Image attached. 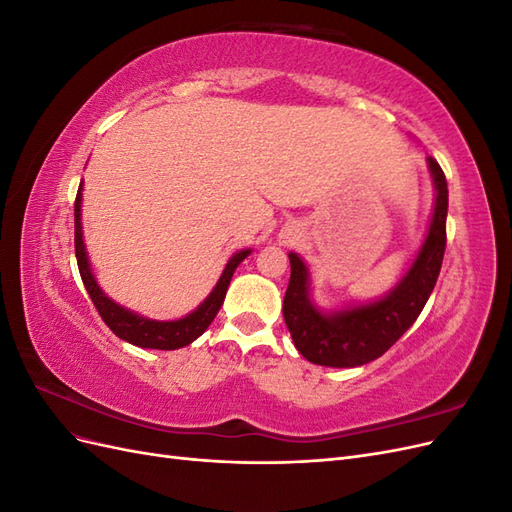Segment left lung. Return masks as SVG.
<instances>
[{
	"instance_id": "obj_1",
	"label": "left lung",
	"mask_w": 512,
	"mask_h": 512,
	"mask_svg": "<svg viewBox=\"0 0 512 512\" xmlns=\"http://www.w3.org/2000/svg\"><path fill=\"white\" fill-rule=\"evenodd\" d=\"M427 164L436 188L427 237L408 273L386 297L339 312H322L309 299V271L305 262L294 252L288 254L290 282L282 312L294 346L309 363L359 367L376 361L423 312L442 267L448 211V188L442 168L433 158H427Z\"/></svg>"
}]
</instances>
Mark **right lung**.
Here are the masks:
<instances>
[{
	"mask_svg": "<svg viewBox=\"0 0 512 512\" xmlns=\"http://www.w3.org/2000/svg\"><path fill=\"white\" fill-rule=\"evenodd\" d=\"M83 190V181L79 185V192H76L74 200V252H76V262H79V271L83 277V284L89 292L91 301H94L98 314L106 322V327L111 329L117 337H121L123 342H130L138 348H153V350H177L192 344L196 337L203 335L213 318L218 316L220 307L224 303L228 284L232 280V273L241 265V262L250 256L252 250H241L235 256L228 260V265L222 273V277L211 290L209 297L200 303L192 314L179 320H151L145 316H138L130 309L121 307L113 299H108L98 286L94 273H91L89 267V258L85 252V243H83V226H81V194Z\"/></svg>",
	"mask_w": 512,
	"mask_h": 512,
	"instance_id": "right-lung-1",
	"label": "right lung"
}]
</instances>
